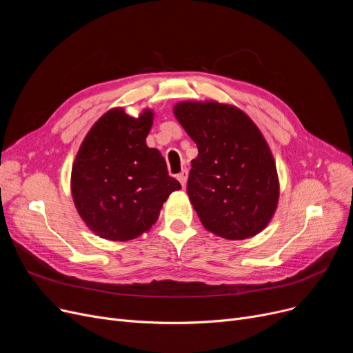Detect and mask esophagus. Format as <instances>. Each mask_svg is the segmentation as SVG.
Here are the masks:
<instances>
[{"mask_svg":"<svg viewBox=\"0 0 353 353\" xmlns=\"http://www.w3.org/2000/svg\"><path fill=\"white\" fill-rule=\"evenodd\" d=\"M188 170H183L180 174H177V180L181 183L183 188H186V183H188Z\"/></svg>","mask_w":353,"mask_h":353,"instance_id":"34e87169","label":"esophagus"}]
</instances>
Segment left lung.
<instances>
[{
  "mask_svg": "<svg viewBox=\"0 0 353 353\" xmlns=\"http://www.w3.org/2000/svg\"><path fill=\"white\" fill-rule=\"evenodd\" d=\"M173 113L196 143L188 194L206 230L229 240L261 233L279 201V177L270 147L236 105L180 101Z\"/></svg>",
  "mask_w": 353,
  "mask_h": 353,
  "instance_id": "8db88e82",
  "label": "left lung"
}]
</instances>
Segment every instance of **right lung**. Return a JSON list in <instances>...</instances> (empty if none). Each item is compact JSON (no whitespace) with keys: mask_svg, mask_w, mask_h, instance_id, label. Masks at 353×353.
I'll list each match as a JSON object with an SVG mask.
<instances>
[{"mask_svg":"<svg viewBox=\"0 0 353 353\" xmlns=\"http://www.w3.org/2000/svg\"><path fill=\"white\" fill-rule=\"evenodd\" d=\"M154 113L139 117L123 107L104 113L84 137L71 169V196L80 217L97 236L125 242L148 232L163 203L180 190L157 148L145 144Z\"/></svg>","mask_w":353,"mask_h":353,"instance_id":"1","label":"right lung"}]
</instances>
